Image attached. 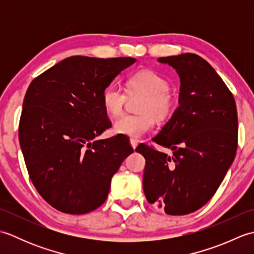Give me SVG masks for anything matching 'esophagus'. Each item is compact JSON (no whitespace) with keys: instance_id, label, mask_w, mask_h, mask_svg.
Wrapping results in <instances>:
<instances>
[{"instance_id":"34e87169","label":"esophagus","mask_w":254,"mask_h":254,"mask_svg":"<svg viewBox=\"0 0 254 254\" xmlns=\"http://www.w3.org/2000/svg\"><path fill=\"white\" fill-rule=\"evenodd\" d=\"M130 143H131V146L133 147V149H135L136 146H137V141H136V139L131 138V139H130Z\"/></svg>"}]
</instances>
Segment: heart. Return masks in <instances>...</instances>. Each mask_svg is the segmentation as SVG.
<instances>
[{
	"mask_svg": "<svg viewBox=\"0 0 254 254\" xmlns=\"http://www.w3.org/2000/svg\"><path fill=\"white\" fill-rule=\"evenodd\" d=\"M128 96H144L139 105L141 115H122L119 117L113 130L131 137H141L154 127L155 118L166 120L174 110V99L170 94L171 85L163 75L153 69H141L130 75L126 83ZM126 91L115 85L102 91L101 101L107 113L116 117L120 115L127 99Z\"/></svg>",
	"mask_w": 254,
	"mask_h": 254,
	"instance_id": "obj_1",
	"label": "heart"
}]
</instances>
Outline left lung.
<instances>
[{
	"label": "left lung",
	"mask_w": 254,
	"mask_h": 254,
	"mask_svg": "<svg viewBox=\"0 0 254 254\" xmlns=\"http://www.w3.org/2000/svg\"><path fill=\"white\" fill-rule=\"evenodd\" d=\"M180 77L179 107L153 141L172 150L136 147L145 164L148 203L168 215H186L206 204L235 159L238 117L231 91L203 58L193 53L159 58Z\"/></svg>",
	"instance_id": "8db88e82"
}]
</instances>
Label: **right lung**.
I'll return each instance as SVG.
<instances>
[{
    "instance_id": "obj_1",
    "label": "right lung",
    "mask_w": 254,
    "mask_h": 254,
    "mask_svg": "<svg viewBox=\"0 0 254 254\" xmlns=\"http://www.w3.org/2000/svg\"><path fill=\"white\" fill-rule=\"evenodd\" d=\"M134 58L64 59L30 83L18 137L30 180L52 207L73 215L99 207L111 178L133 153L127 136L96 137L111 127L102 91Z\"/></svg>"
}]
</instances>
